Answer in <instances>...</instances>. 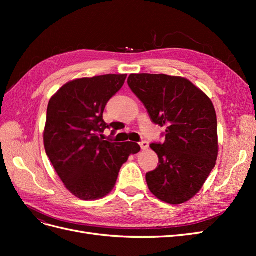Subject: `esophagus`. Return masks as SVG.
<instances>
[{"mask_svg":"<svg viewBox=\"0 0 256 256\" xmlns=\"http://www.w3.org/2000/svg\"><path fill=\"white\" fill-rule=\"evenodd\" d=\"M140 146H141V148H142L143 150H148L150 143H148V142H146V141H143V142H141V143H140Z\"/></svg>","mask_w":256,"mask_h":256,"instance_id":"esophagus-1","label":"esophagus"}]
</instances>
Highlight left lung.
Listing matches in <instances>:
<instances>
[{
	"instance_id": "8db88e82",
	"label": "left lung",
	"mask_w": 256,
	"mask_h": 256,
	"mask_svg": "<svg viewBox=\"0 0 256 256\" xmlns=\"http://www.w3.org/2000/svg\"><path fill=\"white\" fill-rule=\"evenodd\" d=\"M128 85L152 120L166 128L164 143L150 144L159 164L146 173L148 189L168 204L187 202L202 189L218 157L210 98L188 79L164 74H131Z\"/></svg>"
}]
</instances>
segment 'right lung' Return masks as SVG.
<instances>
[{
    "label": "right lung",
    "instance_id": "obj_1",
    "mask_svg": "<svg viewBox=\"0 0 256 256\" xmlns=\"http://www.w3.org/2000/svg\"><path fill=\"white\" fill-rule=\"evenodd\" d=\"M127 74H104L67 82L48 104L44 130L46 154L60 180L83 200L102 198L113 190L122 166L141 150L134 142L104 140L108 102L125 83ZM114 130V131H115Z\"/></svg>",
    "mask_w": 256,
    "mask_h": 256
}]
</instances>
